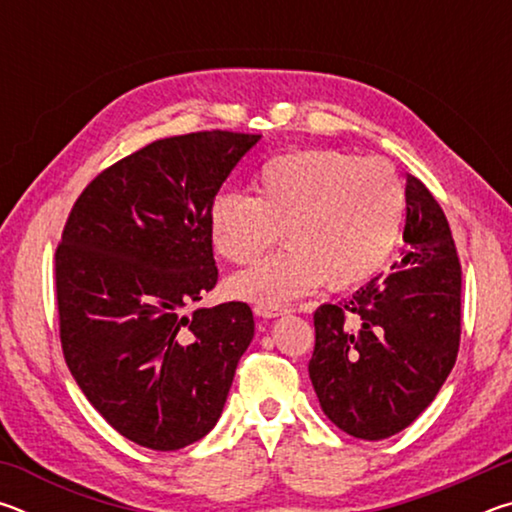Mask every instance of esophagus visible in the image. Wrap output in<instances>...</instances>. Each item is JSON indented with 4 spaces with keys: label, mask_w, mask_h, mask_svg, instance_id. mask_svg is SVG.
<instances>
[{
    "label": "esophagus",
    "mask_w": 512,
    "mask_h": 512,
    "mask_svg": "<svg viewBox=\"0 0 512 512\" xmlns=\"http://www.w3.org/2000/svg\"><path fill=\"white\" fill-rule=\"evenodd\" d=\"M255 314L259 318H277V316L287 314V309L277 307V305H255Z\"/></svg>",
    "instance_id": "obj_1"
}]
</instances>
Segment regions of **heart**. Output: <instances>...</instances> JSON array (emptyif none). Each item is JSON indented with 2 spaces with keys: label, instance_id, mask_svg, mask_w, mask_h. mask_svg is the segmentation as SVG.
Wrapping results in <instances>:
<instances>
[{
  "label": "heart",
  "instance_id": "obj_1",
  "mask_svg": "<svg viewBox=\"0 0 512 512\" xmlns=\"http://www.w3.org/2000/svg\"><path fill=\"white\" fill-rule=\"evenodd\" d=\"M255 196L219 194L210 205V239L230 264H250L277 237L287 248L228 282L230 296L282 305L318 284L352 289L375 277L400 237L406 196L384 160L307 149L268 160Z\"/></svg>",
  "mask_w": 512,
  "mask_h": 512
}]
</instances>
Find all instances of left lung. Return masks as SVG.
<instances>
[{"mask_svg": "<svg viewBox=\"0 0 512 512\" xmlns=\"http://www.w3.org/2000/svg\"><path fill=\"white\" fill-rule=\"evenodd\" d=\"M406 248L388 273L314 314L309 377L320 409L354 438L381 440L427 409L461 343V262L443 207L406 178Z\"/></svg>", "mask_w": 512, "mask_h": 512, "instance_id": "left-lung-1", "label": "left lung"}]
</instances>
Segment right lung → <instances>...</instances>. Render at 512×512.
Returning a JSON list of instances; mask_svg holds the SVG:
<instances>
[{
  "mask_svg": "<svg viewBox=\"0 0 512 512\" xmlns=\"http://www.w3.org/2000/svg\"><path fill=\"white\" fill-rule=\"evenodd\" d=\"M262 135L203 131L144 146L83 189L56 250L60 343L110 427L173 452L219 422L253 341L246 302L185 307L219 271L210 205Z\"/></svg>",
  "mask_w": 512,
  "mask_h": 512,
  "instance_id": "obj_1",
  "label": "right lung"
}]
</instances>
